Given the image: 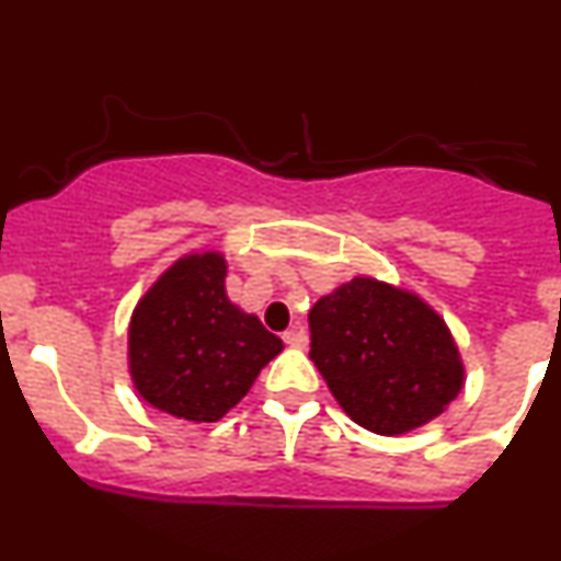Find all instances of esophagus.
Returning a JSON list of instances; mask_svg holds the SVG:
<instances>
[{"label": "esophagus", "mask_w": 561, "mask_h": 561, "mask_svg": "<svg viewBox=\"0 0 561 561\" xmlns=\"http://www.w3.org/2000/svg\"><path fill=\"white\" fill-rule=\"evenodd\" d=\"M282 340H285L289 347H306L308 345V334L302 327H293V330H287L285 334H282Z\"/></svg>", "instance_id": "esophagus-1"}]
</instances>
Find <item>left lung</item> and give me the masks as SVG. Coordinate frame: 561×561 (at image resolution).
Instances as JSON below:
<instances>
[{
  "mask_svg": "<svg viewBox=\"0 0 561 561\" xmlns=\"http://www.w3.org/2000/svg\"><path fill=\"white\" fill-rule=\"evenodd\" d=\"M311 362L345 414L377 435L422 427L459 396L448 327L416 295L356 276L308 313Z\"/></svg>",
  "mask_w": 561,
  "mask_h": 561,
  "instance_id": "8db88e82",
  "label": "left lung"
}]
</instances>
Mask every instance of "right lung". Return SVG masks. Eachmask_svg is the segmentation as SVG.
<instances>
[{
	"instance_id": "add662e5",
	"label": "right lung",
	"mask_w": 561,
	"mask_h": 561,
	"mask_svg": "<svg viewBox=\"0 0 561 561\" xmlns=\"http://www.w3.org/2000/svg\"><path fill=\"white\" fill-rule=\"evenodd\" d=\"M227 261L186 255L134 308L128 366L147 403L190 422H216L237 405L282 340L227 298Z\"/></svg>"
}]
</instances>
